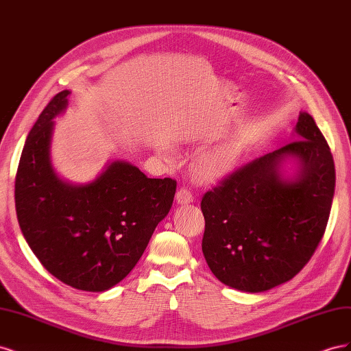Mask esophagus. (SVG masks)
I'll return each instance as SVG.
<instances>
[{
  "mask_svg": "<svg viewBox=\"0 0 351 351\" xmlns=\"http://www.w3.org/2000/svg\"><path fill=\"white\" fill-rule=\"evenodd\" d=\"M176 200L178 205H187V204H192L193 202V195L192 192H189L187 189H180L177 195H176Z\"/></svg>",
  "mask_w": 351,
  "mask_h": 351,
  "instance_id": "1",
  "label": "esophagus"
}]
</instances>
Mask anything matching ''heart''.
I'll use <instances>...</instances> for the list:
<instances>
[{"mask_svg":"<svg viewBox=\"0 0 351 351\" xmlns=\"http://www.w3.org/2000/svg\"><path fill=\"white\" fill-rule=\"evenodd\" d=\"M234 165V155L230 149H215L202 155L196 162V173L204 182H218L228 176Z\"/></svg>","mask_w":351,"mask_h":351,"instance_id":"b5f03b06","label":"heart"}]
</instances>
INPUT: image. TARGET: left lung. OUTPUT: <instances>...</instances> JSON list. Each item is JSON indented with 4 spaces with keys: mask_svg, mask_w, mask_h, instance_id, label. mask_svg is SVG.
Wrapping results in <instances>:
<instances>
[{
    "mask_svg": "<svg viewBox=\"0 0 351 351\" xmlns=\"http://www.w3.org/2000/svg\"><path fill=\"white\" fill-rule=\"evenodd\" d=\"M294 136L202 197V252L212 274L231 289L262 293L290 281L324 236L334 159L309 112L300 111Z\"/></svg>",
    "mask_w": 351,
    "mask_h": 351,
    "instance_id": "8db88e82",
    "label": "left lung"
}]
</instances>
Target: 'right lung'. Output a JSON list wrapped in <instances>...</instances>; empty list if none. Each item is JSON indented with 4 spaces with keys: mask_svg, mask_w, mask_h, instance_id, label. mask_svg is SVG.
Here are the masks:
<instances>
[{
    "mask_svg": "<svg viewBox=\"0 0 351 351\" xmlns=\"http://www.w3.org/2000/svg\"><path fill=\"white\" fill-rule=\"evenodd\" d=\"M70 93H57L27 136L16 176V212L29 247L49 274L73 289L99 293L134 268L171 209L177 183L147 178L123 159L108 162L89 183L60 177L51 139Z\"/></svg>",
    "mask_w": 351,
    "mask_h": 351,
    "instance_id": "obj_1",
    "label": "right lung"
}]
</instances>
